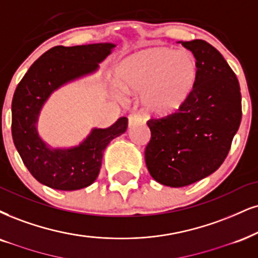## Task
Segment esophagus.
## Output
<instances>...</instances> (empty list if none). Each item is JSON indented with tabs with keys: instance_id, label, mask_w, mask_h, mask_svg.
Listing matches in <instances>:
<instances>
[{
	"instance_id": "esophagus-1",
	"label": "esophagus",
	"mask_w": 258,
	"mask_h": 258,
	"mask_svg": "<svg viewBox=\"0 0 258 258\" xmlns=\"http://www.w3.org/2000/svg\"><path fill=\"white\" fill-rule=\"evenodd\" d=\"M141 116H140L139 113H136V112H132L128 116V122H129V126H132V125H134V124H136V123H140L141 122Z\"/></svg>"
}]
</instances>
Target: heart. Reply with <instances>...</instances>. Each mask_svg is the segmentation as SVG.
Instances as JSON below:
<instances>
[{"label": "heart", "instance_id": "b5f03b06", "mask_svg": "<svg viewBox=\"0 0 258 258\" xmlns=\"http://www.w3.org/2000/svg\"><path fill=\"white\" fill-rule=\"evenodd\" d=\"M118 78L126 90L144 91L142 104L149 112L166 114L177 110L192 91L197 61L187 50L157 47L124 59Z\"/></svg>", "mask_w": 258, "mask_h": 258}]
</instances>
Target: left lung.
Listing matches in <instances>:
<instances>
[{
  "label": "left lung",
  "mask_w": 258,
  "mask_h": 258,
  "mask_svg": "<svg viewBox=\"0 0 258 258\" xmlns=\"http://www.w3.org/2000/svg\"><path fill=\"white\" fill-rule=\"evenodd\" d=\"M180 43L197 61L196 82L178 110L147 120L151 140L145 149L151 176L172 187L215 172L241 120L239 82L226 59L206 40Z\"/></svg>",
  "instance_id": "8db88e82"
}]
</instances>
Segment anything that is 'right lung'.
Instances as JSON below:
<instances>
[{"label":"right lung","mask_w":258,"mask_h":258,"mask_svg":"<svg viewBox=\"0 0 258 258\" xmlns=\"http://www.w3.org/2000/svg\"><path fill=\"white\" fill-rule=\"evenodd\" d=\"M114 47L111 43L53 46L44 52L19 82L12 101V136L25 166L38 182L63 191L91 185L97 179L106 146L128 128L120 117L106 129H93L78 147L50 149L37 132L39 111L53 91L91 74Z\"/></svg>","instance_id":"1"}]
</instances>
